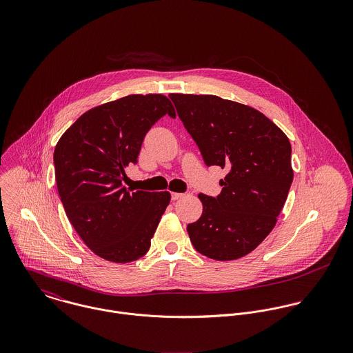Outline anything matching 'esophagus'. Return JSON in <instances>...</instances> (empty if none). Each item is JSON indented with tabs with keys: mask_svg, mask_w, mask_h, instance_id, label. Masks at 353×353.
Instances as JSON below:
<instances>
[{
	"mask_svg": "<svg viewBox=\"0 0 353 353\" xmlns=\"http://www.w3.org/2000/svg\"><path fill=\"white\" fill-rule=\"evenodd\" d=\"M183 196H185L183 193H171V200H172V201H176V200L182 199Z\"/></svg>",
	"mask_w": 353,
	"mask_h": 353,
	"instance_id": "1",
	"label": "esophagus"
}]
</instances>
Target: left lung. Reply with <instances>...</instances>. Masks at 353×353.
<instances>
[{"label": "left lung", "instance_id": "left-lung-1", "mask_svg": "<svg viewBox=\"0 0 353 353\" xmlns=\"http://www.w3.org/2000/svg\"><path fill=\"white\" fill-rule=\"evenodd\" d=\"M178 117L208 167L227 168L217 197L200 194L188 225L194 249L217 259L252 252L273 230L294 179L288 137L258 110L214 95L171 94Z\"/></svg>", "mask_w": 353, "mask_h": 353}]
</instances>
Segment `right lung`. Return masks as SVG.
Segmentation results:
<instances>
[{
    "label": "right lung",
    "mask_w": 353,
    "mask_h": 353,
    "mask_svg": "<svg viewBox=\"0 0 353 353\" xmlns=\"http://www.w3.org/2000/svg\"><path fill=\"white\" fill-rule=\"evenodd\" d=\"M175 111L159 94L130 95L83 114L54 150L58 194L83 242L101 258L126 263L145 255L168 192L128 190L125 167L136 164L145 134Z\"/></svg>",
    "instance_id": "obj_1"
}]
</instances>
